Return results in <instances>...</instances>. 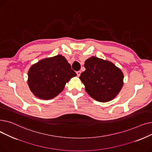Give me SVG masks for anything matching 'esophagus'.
<instances>
[{
	"label": "esophagus",
	"instance_id": "obj_1",
	"mask_svg": "<svg viewBox=\"0 0 152 152\" xmlns=\"http://www.w3.org/2000/svg\"><path fill=\"white\" fill-rule=\"evenodd\" d=\"M81 71H78L76 72V74H77V75L78 77H79V76L81 75Z\"/></svg>",
	"mask_w": 152,
	"mask_h": 152
}]
</instances>
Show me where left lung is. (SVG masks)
<instances>
[{
  "instance_id": "left-lung-1",
  "label": "left lung",
  "mask_w": 152,
  "mask_h": 152,
  "mask_svg": "<svg viewBox=\"0 0 152 152\" xmlns=\"http://www.w3.org/2000/svg\"><path fill=\"white\" fill-rule=\"evenodd\" d=\"M86 71L79 79L86 92L94 100L107 102L114 99L123 86L124 75L120 68L108 60L91 57L85 61Z\"/></svg>"
}]
</instances>
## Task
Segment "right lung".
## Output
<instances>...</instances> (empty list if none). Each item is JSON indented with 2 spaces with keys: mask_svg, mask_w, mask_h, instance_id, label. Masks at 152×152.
<instances>
[{
  "mask_svg": "<svg viewBox=\"0 0 152 152\" xmlns=\"http://www.w3.org/2000/svg\"><path fill=\"white\" fill-rule=\"evenodd\" d=\"M28 76L29 87L35 96L50 100L61 93L65 84L76 74L65 57L58 55L33 64Z\"/></svg>",
  "mask_w": 152,
  "mask_h": 152,
  "instance_id": "obj_1",
  "label": "right lung"
}]
</instances>
